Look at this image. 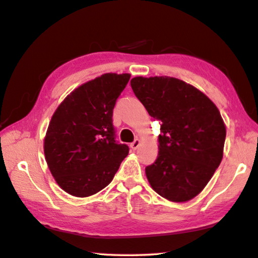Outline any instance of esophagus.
<instances>
[{"label": "esophagus", "mask_w": 258, "mask_h": 258, "mask_svg": "<svg viewBox=\"0 0 258 258\" xmlns=\"http://www.w3.org/2000/svg\"><path fill=\"white\" fill-rule=\"evenodd\" d=\"M139 145H141V141H139V139H136L134 143L130 144V148H132L133 151H135V150H137Z\"/></svg>", "instance_id": "obj_1"}]
</instances>
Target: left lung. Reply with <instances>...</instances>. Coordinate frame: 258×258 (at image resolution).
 I'll use <instances>...</instances> for the list:
<instances>
[{
  "instance_id": "1",
  "label": "left lung",
  "mask_w": 258,
  "mask_h": 258,
  "mask_svg": "<svg viewBox=\"0 0 258 258\" xmlns=\"http://www.w3.org/2000/svg\"><path fill=\"white\" fill-rule=\"evenodd\" d=\"M130 84L148 114L162 122L159 155L145 169L148 182L170 202L192 200L222 161L227 130L219 108L173 77H135Z\"/></svg>"
}]
</instances>
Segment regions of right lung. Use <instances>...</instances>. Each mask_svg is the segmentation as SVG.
Returning <instances> with one entry per match:
<instances>
[{
    "mask_svg": "<svg viewBox=\"0 0 258 258\" xmlns=\"http://www.w3.org/2000/svg\"><path fill=\"white\" fill-rule=\"evenodd\" d=\"M129 74H104L63 99L44 138L45 160L56 183L76 197H88L110 183L128 155L115 142L112 123L117 97Z\"/></svg>",
    "mask_w": 258,
    "mask_h": 258,
    "instance_id": "1",
    "label": "right lung"
}]
</instances>
